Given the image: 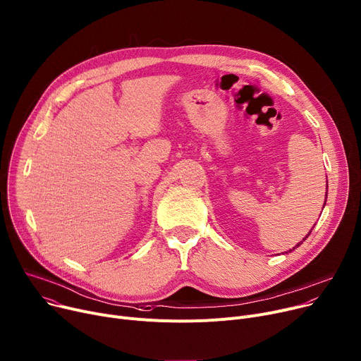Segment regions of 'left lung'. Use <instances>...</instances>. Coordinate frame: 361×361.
<instances>
[{"label": "left lung", "instance_id": "1", "mask_svg": "<svg viewBox=\"0 0 361 361\" xmlns=\"http://www.w3.org/2000/svg\"><path fill=\"white\" fill-rule=\"evenodd\" d=\"M326 190H328V180H326ZM326 197H328V192H326V193H325V200H326ZM324 207H325V202H324ZM324 207H322V208H324ZM311 231H312V230H311ZM311 231H310V233H308V234H307V237H305V238H303V240H302V241H300V243H298V244H296V245H295V247H293V248H290V250H288V252H285V253H286V255H288V253H290V252H293V250H295V248H298V247H299V245H300V244H302V243H303V241H305V240H307V238H308V235H310V234H311Z\"/></svg>", "mask_w": 361, "mask_h": 361}]
</instances>
